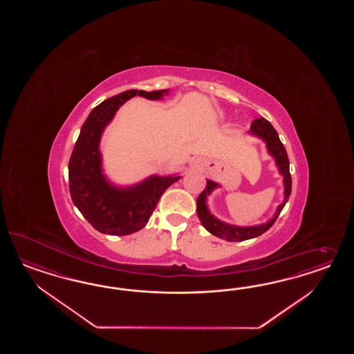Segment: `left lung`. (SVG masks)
<instances>
[{"label":"left lung","mask_w":354,"mask_h":354,"mask_svg":"<svg viewBox=\"0 0 354 354\" xmlns=\"http://www.w3.org/2000/svg\"><path fill=\"white\" fill-rule=\"evenodd\" d=\"M249 135L256 136L258 139L263 140L268 148V154L275 160V165L278 167L279 174L283 176V184H284V200L283 203L277 207V212L271 219L268 222L256 225H230L219 221L216 216L210 213L207 207V197L213 193L214 189L219 188L221 185L213 180H206V187L204 191L200 193L197 197V215L201 221L205 228L219 239H223L227 241H244L248 239H253L257 236L262 235L266 232L271 225L275 223L280 212L283 210L284 205L287 204L290 196L292 189V179L290 174V161L284 145L279 139L278 132L271 126V123L265 118H257L253 120Z\"/></svg>","instance_id":"1"}]
</instances>
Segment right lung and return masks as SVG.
Returning a JSON list of instances; mask_svg holds the SVG:
<instances>
[{
    "mask_svg": "<svg viewBox=\"0 0 354 354\" xmlns=\"http://www.w3.org/2000/svg\"><path fill=\"white\" fill-rule=\"evenodd\" d=\"M169 89H129L97 105L88 115L68 162L70 194L73 203L86 221L107 235H131L144 228L150 215L171 184L180 175H151L132 185L110 182L102 167L100 141L117 110L132 97L163 100Z\"/></svg>",
    "mask_w": 354,
    "mask_h": 354,
    "instance_id": "1",
    "label": "right lung"
}]
</instances>
